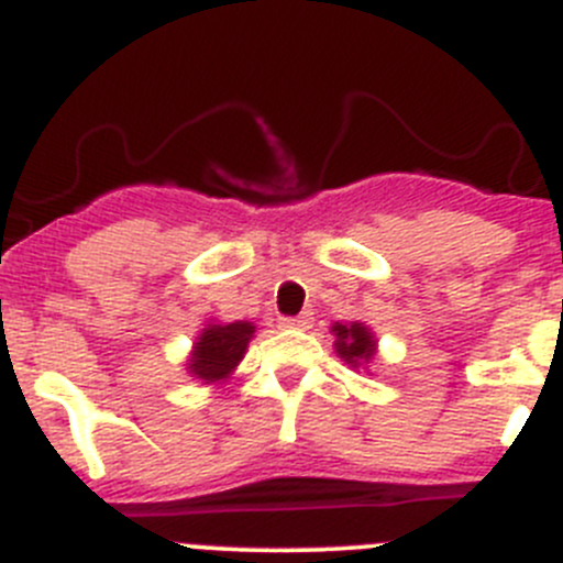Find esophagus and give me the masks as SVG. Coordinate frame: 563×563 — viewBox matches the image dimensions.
<instances>
[{
    "label": "esophagus",
    "instance_id": "esophagus-1",
    "mask_svg": "<svg viewBox=\"0 0 563 563\" xmlns=\"http://www.w3.org/2000/svg\"><path fill=\"white\" fill-rule=\"evenodd\" d=\"M310 324H313V316L310 313L294 316V319H280V327H286V330H310Z\"/></svg>",
    "mask_w": 563,
    "mask_h": 563
}]
</instances>
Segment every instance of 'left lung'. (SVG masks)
<instances>
[{"instance_id":"8db88e82","label":"left lung","mask_w":563,"mask_h":563,"mask_svg":"<svg viewBox=\"0 0 563 563\" xmlns=\"http://www.w3.org/2000/svg\"><path fill=\"white\" fill-rule=\"evenodd\" d=\"M330 332L335 335V354L349 365L352 371L368 368L376 357V335L365 321H335L330 327Z\"/></svg>"}]
</instances>
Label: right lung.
Segmentation results:
<instances>
[{
	"label": "right lung",
	"instance_id": "right-lung-1",
	"mask_svg": "<svg viewBox=\"0 0 563 563\" xmlns=\"http://www.w3.org/2000/svg\"><path fill=\"white\" fill-rule=\"evenodd\" d=\"M255 338L253 321H217L209 319L192 343L187 357V374L200 385H225L236 365L247 354L250 341Z\"/></svg>",
	"mask_w": 563,
	"mask_h": 563
}]
</instances>
